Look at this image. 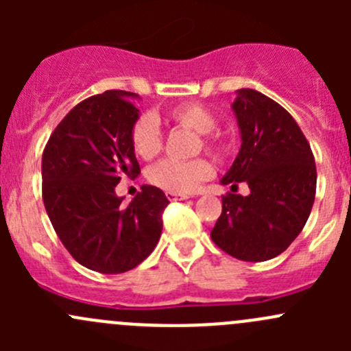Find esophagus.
Instances as JSON below:
<instances>
[{
	"label": "esophagus",
	"instance_id": "34e87169",
	"mask_svg": "<svg viewBox=\"0 0 351 351\" xmlns=\"http://www.w3.org/2000/svg\"><path fill=\"white\" fill-rule=\"evenodd\" d=\"M166 197H168V200H185V198H189L186 193H173V192H166Z\"/></svg>",
	"mask_w": 351,
	"mask_h": 351
}]
</instances>
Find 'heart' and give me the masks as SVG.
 Masks as SVG:
<instances>
[{"label":"heart","instance_id":"heart-1","mask_svg":"<svg viewBox=\"0 0 351 351\" xmlns=\"http://www.w3.org/2000/svg\"><path fill=\"white\" fill-rule=\"evenodd\" d=\"M168 120L182 129L193 130L200 134L197 151L204 147L207 153L222 156L228 153L229 143L221 134L214 132L215 115L205 105L198 101H185L175 105L168 110ZM130 144L139 158L153 159L162 149V134L158 125V120L153 115H141L134 122L130 130ZM214 166L208 159L197 158L192 161H175V159H162L149 169V182L166 192L173 193H192L195 192L202 182L212 178Z\"/></svg>","mask_w":351,"mask_h":351}]
</instances>
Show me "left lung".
<instances>
[{"label":"left lung","instance_id":"obj_1","mask_svg":"<svg viewBox=\"0 0 351 351\" xmlns=\"http://www.w3.org/2000/svg\"><path fill=\"white\" fill-rule=\"evenodd\" d=\"M241 149L222 185L246 182L250 195L226 193L212 241L243 261L284 253L309 219L316 197V162L309 143L287 110L243 88L232 104Z\"/></svg>","mask_w":351,"mask_h":351}]
</instances>
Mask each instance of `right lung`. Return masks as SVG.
Returning a JSON list of instances; mask_svg holds the SVG:
<instances>
[{
	"label": "right lung",
	"instance_id": "obj_1",
	"mask_svg": "<svg viewBox=\"0 0 351 351\" xmlns=\"http://www.w3.org/2000/svg\"><path fill=\"white\" fill-rule=\"evenodd\" d=\"M136 93L108 90L80 101L59 122L42 154V198L71 256L100 274H123L146 260L162 231L169 200L144 185L129 205L115 195L139 162L130 130L139 119Z\"/></svg>",
	"mask_w": 351,
	"mask_h": 351
}]
</instances>
